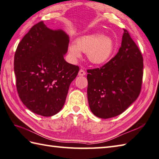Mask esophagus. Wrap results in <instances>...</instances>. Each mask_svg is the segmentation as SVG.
<instances>
[{
  "instance_id": "1",
  "label": "esophagus",
  "mask_w": 159,
  "mask_h": 159,
  "mask_svg": "<svg viewBox=\"0 0 159 159\" xmlns=\"http://www.w3.org/2000/svg\"><path fill=\"white\" fill-rule=\"evenodd\" d=\"M78 75H79V76H84V75H86V72L82 69H80V71H79Z\"/></svg>"
}]
</instances>
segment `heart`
<instances>
[{"instance_id": "heart-1", "label": "heart", "mask_w": 159, "mask_h": 159, "mask_svg": "<svg viewBox=\"0 0 159 159\" xmlns=\"http://www.w3.org/2000/svg\"><path fill=\"white\" fill-rule=\"evenodd\" d=\"M115 43L113 39L102 33L83 36L76 41V44L68 46V52L71 58L80 57L81 52L87 53L89 61L95 65L106 63L113 55Z\"/></svg>"}]
</instances>
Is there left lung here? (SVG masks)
Masks as SVG:
<instances>
[{"label":"left lung","mask_w":159,"mask_h":159,"mask_svg":"<svg viewBox=\"0 0 159 159\" xmlns=\"http://www.w3.org/2000/svg\"><path fill=\"white\" fill-rule=\"evenodd\" d=\"M142 54L124 30L118 52L100 68L87 70L89 105L102 119L119 116L136 100L143 75Z\"/></svg>","instance_id":"obj_1"}]
</instances>
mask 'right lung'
Segmentation results:
<instances>
[{"label":"right lung","instance_id":"1","mask_svg":"<svg viewBox=\"0 0 159 159\" xmlns=\"http://www.w3.org/2000/svg\"><path fill=\"white\" fill-rule=\"evenodd\" d=\"M69 37L43 21L34 25L18 45L14 73L19 98L36 114L50 117L64 105L71 82L80 68L65 61Z\"/></svg>","mask_w":159,"mask_h":159}]
</instances>
